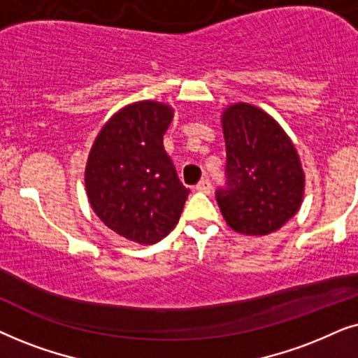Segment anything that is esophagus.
<instances>
[{
	"label": "esophagus",
	"instance_id": "1",
	"mask_svg": "<svg viewBox=\"0 0 358 358\" xmlns=\"http://www.w3.org/2000/svg\"><path fill=\"white\" fill-rule=\"evenodd\" d=\"M196 189L201 193H209L211 192V182H209V180H201V182L196 185Z\"/></svg>",
	"mask_w": 358,
	"mask_h": 358
}]
</instances>
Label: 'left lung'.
Segmentation results:
<instances>
[{"label":"left lung","mask_w":358,"mask_h":358,"mask_svg":"<svg viewBox=\"0 0 358 358\" xmlns=\"http://www.w3.org/2000/svg\"><path fill=\"white\" fill-rule=\"evenodd\" d=\"M226 187L216 199L227 226L245 236L278 231L301 206L304 171L280 124L262 109L237 103L224 109Z\"/></svg>","instance_id":"left-lung-1"}]
</instances>
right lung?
Here are the masks:
<instances>
[{"mask_svg": "<svg viewBox=\"0 0 358 358\" xmlns=\"http://www.w3.org/2000/svg\"><path fill=\"white\" fill-rule=\"evenodd\" d=\"M173 109L139 101L117 111L90 150L85 185L96 216L132 242L155 244L178 222L189 189L164 149Z\"/></svg>", "mask_w": 358, "mask_h": 358, "instance_id": "obj_1", "label": "right lung"}]
</instances>
